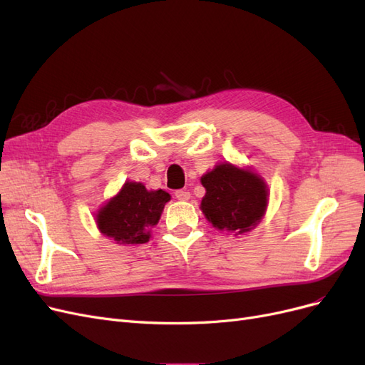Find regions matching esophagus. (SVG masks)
I'll return each instance as SVG.
<instances>
[{
  "mask_svg": "<svg viewBox=\"0 0 365 365\" xmlns=\"http://www.w3.org/2000/svg\"><path fill=\"white\" fill-rule=\"evenodd\" d=\"M175 196L178 201H189L190 200V192L187 190H176Z\"/></svg>",
  "mask_w": 365,
  "mask_h": 365,
  "instance_id": "34e87169",
  "label": "esophagus"
}]
</instances>
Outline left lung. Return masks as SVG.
<instances>
[{"label":"left lung","instance_id":"8db88e82","mask_svg":"<svg viewBox=\"0 0 365 365\" xmlns=\"http://www.w3.org/2000/svg\"><path fill=\"white\" fill-rule=\"evenodd\" d=\"M201 184L205 189L201 210L219 231L250 233L267 213L268 185L251 168L219 163L201 176Z\"/></svg>","mask_w":365,"mask_h":365}]
</instances>
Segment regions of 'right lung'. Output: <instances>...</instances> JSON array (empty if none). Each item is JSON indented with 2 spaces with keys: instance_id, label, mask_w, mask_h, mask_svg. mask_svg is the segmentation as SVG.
I'll list each match as a JSON object with an SVG mask.
<instances>
[{
  "instance_id": "1",
  "label": "right lung",
  "mask_w": 365,
  "mask_h": 365,
  "mask_svg": "<svg viewBox=\"0 0 365 365\" xmlns=\"http://www.w3.org/2000/svg\"><path fill=\"white\" fill-rule=\"evenodd\" d=\"M169 201L170 195L163 189L148 190L143 182L126 181L115 196L97 210V228L118 245L146 244Z\"/></svg>"
}]
</instances>
